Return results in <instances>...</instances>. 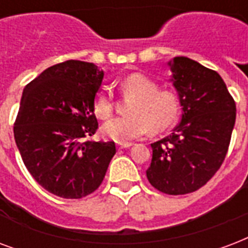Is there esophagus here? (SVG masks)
Masks as SVG:
<instances>
[{"label":"esophagus","instance_id":"esophagus-1","mask_svg":"<svg viewBox=\"0 0 248 248\" xmlns=\"http://www.w3.org/2000/svg\"><path fill=\"white\" fill-rule=\"evenodd\" d=\"M132 145V143H118V148L124 149V148H130Z\"/></svg>","mask_w":248,"mask_h":248}]
</instances>
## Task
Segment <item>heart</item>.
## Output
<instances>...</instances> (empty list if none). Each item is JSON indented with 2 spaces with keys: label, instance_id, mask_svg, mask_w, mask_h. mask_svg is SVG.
<instances>
[{
  "label": "heart",
  "instance_id": "obj_1",
  "mask_svg": "<svg viewBox=\"0 0 248 248\" xmlns=\"http://www.w3.org/2000/svg\"><path fill=\"white\" fill-rule=\"evenodd\" d=\"M124 96L135 99L130 105L128 117H116L105 122L103 132L116 141H128L154 131H162L174 124L179 113L178 94L170 90H158L157 83L143 74L127 75L121 83ZM96 116L108 118L113 113V97L110 91L103 87L93 100Z\"/></svg>",
  "mask_w": 248,
  "mask_h": 248
}]
</instances>
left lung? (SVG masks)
Segmentation results:
<instances>
[{
	"label": "left lung",
	"mask_w": 248,
	"mask_h": 248,
	"mask_svg": "<svg viewBox=\"0 0 248 248\" xmlns=\"http://www.w3.org/2000/svg\"><path fill=\"white\" fill-rule=\"evenodd\" d=\"M168 65L178 92L182 120L169 137L155 141L149 183L168 195L203 187L224 162L235 124V103L218 73L187 57Z\"/></svg>",
	"instance_id": "obj_1"
}]
</instances>
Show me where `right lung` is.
<instances>
[{
    "label": "right lung",
    "mask_w": 248,
    "mask_h": 248,
    "mask_svg": "<svg viewBox=\"0 0 248 248\" xmlns=\"http://www.w3.org/2000/svg\"><path fill=\"white\" fill-rule=\"evenodd\" d=\"M104 71L93 63H57L23 90L14 138L24 165L45 190L80 199L97 190L116 155L114 141H93V100Z\"/></svg>",
    "instance_id": "add662e5"
}]
</instances>
